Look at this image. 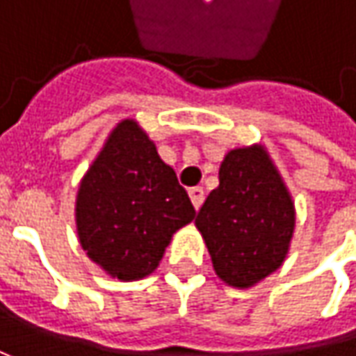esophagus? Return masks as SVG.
<instances>
[{
  "label": "esophagus",
  "mask_w": 356,
  "mask_h": 356,
  "mask_svg": "<svg viewBox=\"0 0 356 356\" xmlns=\"http://www.w3.org/2000/svg\"><path fill=\"white\" fill-rule=\"evenodd\" d=\"M188 194H190V198H192V204H194V208L200 210V206L204 204V188L202 186H194V188H190L188 190Z\"/></svg>",
  "instance_id": "34e87169"
}]
</instances>
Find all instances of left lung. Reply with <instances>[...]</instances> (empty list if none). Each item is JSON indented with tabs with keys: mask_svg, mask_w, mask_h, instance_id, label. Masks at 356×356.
<instances>
[{
	"mask_svg": "<svg viewBox=\"0 0 356 356\" xmlns=\"http://www.w3.org/2000/svg\"><path fill=\"white\" fill-rule=\"evenodd\" d=\"M216 273L250 287L275 271L293 236L291 196L261 146L232 150L220 166V186L196 216Z\"/></svg>",
	"mask_w": 356,
	"mask_h": 356,
	"instance_id": "left-lung-1",
	"label": "left lung"
}]
</instances>
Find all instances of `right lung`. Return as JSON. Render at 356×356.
I'll use <instances>...</instances> for the list:
<instances>
[{
  "label": "right lung",
  "mask_w": 356,
  "mask_h": 356,
  "mask_svg": "<svg viewBox=\"0 0 356 356\" xmlns=\"http://www.w3.org/2000/svg\"><path fill=\"white\" fill-rule=\"evenodd\" d=\"M194 216L176 172L134 120H122L79 188L76 232L87 255L113 277L140 280Z\"/></svg>",
  "instance_id": "add662e5"
}]
</instances>
